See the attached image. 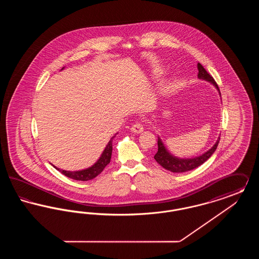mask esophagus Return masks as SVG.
Masks as SVG:
<instances>
[{"label":"esophagus","instance_id":"obj_1","mask_svg":"<svg viewBox=\"0 0 259 259\" xmlns=\"http://www.w3.org/2000/svg\"><path fill=\"white\" fill-rule=\"evenodd\" d=\"M131 131L134 132V133H141V132L144 131V126L141 122H136L135 124L132 125Z\"/></svg>","mask_w":259,"mask_h":259}]
</instances>
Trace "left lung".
Segmentation results:
<instances>
[{
    "label": "left lung",
    "instance_id": "8db88e82",
    "mask_svg": "<svg viewBox=\"0 0 259 259\" xmlns=\"http://www.w3.org/2000/svg\"><path fill=\"white\" fill-rule=\"evenodd\" d=\"M198 77L202 78V79H206L208 81H210L214 87L219 89V87L215 82V80L213 79V77L206 71V69L200 64L198 63ZM220 91V89H219ZM221 138H219V140L217 141L215 145L208 150L206 153L202 154L201 156H198L195 158H191V159H180L177 158L175 156H172V154H170L167 149L164 147V145L161 142L160 138H158L157 141V145H158V150L156 152V154L154 155V159L158 164H160L161 166L172 172H184L193 170L195 168L199 167L200 165H202L204 162L209 159L211 156V154L215 151V149L219 146Z\"/></svg>",
    "mask_w": 259,
    "mask_h": 259
}]
</instances>
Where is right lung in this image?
<instances>
[{
	"label": "right lung",
	"mask_w": 259,
	"mask_h": 259,
	"mask_svg": "<svg viewBox=\"0 0 259 259\" xmlns=\"http://www.w3.org/2000/svg\"><path fill=\"white\" fill-rule=\"evenodd\" d=\"M64 68H62L63 70ZM112 139L111 138V141L109 142V144L107 145V147L105 148V150L103 151L101 157L99 158V160L90 168L82 170V171H76V172H70V171H64V170H60L58 168H56L59 172H61L63 175H65L66 177L73 179L75 181H89L92 180L94 178H96L99 174L103 172V170L105 169V167L110 163L111 158V151H112Z\"/></svg>",
	"instance_id": "right-lung-1"
}]
</instances>
